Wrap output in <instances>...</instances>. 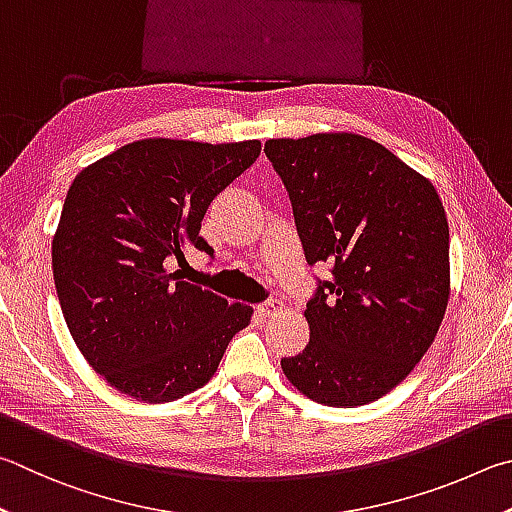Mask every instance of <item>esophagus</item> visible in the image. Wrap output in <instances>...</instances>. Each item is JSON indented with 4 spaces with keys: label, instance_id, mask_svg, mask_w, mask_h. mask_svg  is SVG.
Listing matches in <instances>:
<instances>
[{
    "label": "esophagus",
    "instance_id": "esophagus-1",
    "mask_svg": "<svg viewBox=\"0 0 512 512\" xmlns=\"http://www.w3.org/2000/svg\"><path fill=\"white\" fill-rule=\"evenodd\" d=\"M281 310H283V301L270 299V301H265V303H261V306H258V315H261V317H276Z\"/></svg>",
    "mask_w": 512,
    "mask_h": 512
}]
</instances>
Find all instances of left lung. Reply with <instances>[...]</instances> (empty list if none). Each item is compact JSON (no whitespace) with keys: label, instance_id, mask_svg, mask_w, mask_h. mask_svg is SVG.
I'll use <instances>...</instances> for the list:
<instances>
[{"label":"left lung","instance_id":"8db88e82","mask_svg":"<svg viewBox=\"0 0 512 512\" xmlns=\"http://www.w3.org/2000/svg\"><path fill=\"white\" fill-rule=\"evenodd\" d=\"M308 265L328 263L306 303L310 342L281 369L303 396L360 407L427 353L450 299V227L429 179L360 134L270 139Z\"/></svg>","mask_w":512,"mask_h":512}]
</instances>
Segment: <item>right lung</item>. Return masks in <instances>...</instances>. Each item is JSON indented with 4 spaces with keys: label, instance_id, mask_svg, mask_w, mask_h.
Here are the masks:
<instances>
[{
    "label": "right lung",
    "instance_id": "obj_1",
    "mask_svg": "<svg viewBox=\"0 0 512 512\" xmlns=\"http://www.w3.org/2000/svg\"><path fill=\"white\" fill-rule=\"evenodd\" d=\"M261 155V141L143 139L76 175L51 245L62 317L89 366L141 402H173L213 378L251 308L173 272L213 197Z\"/></svg>",
    "mask_w": 512,
    "mask_h": 512
}]
</instances>
